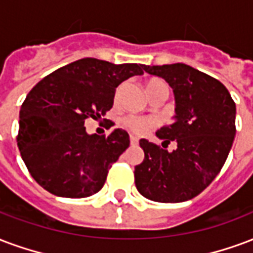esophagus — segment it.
Returning a JSON list of instances; mask_svg holds the SVG:
<instances>
[{
    "instance_id": "34e87169",
    "label": "esophagus",
    "mask_w": 253,
    "mask_h": 253,
    "mask_svg": "<svg viewBox=\"0 0 253 253\" xmlns=\"http://www.w3.org/2000/svg\"><path fill=\"white\" fill-rule=\"evenodd\" d=\"M130 143H131L132 146L138 145V138H136V136H134V135L130 136Z\"/></svg>"
}]
</instances>
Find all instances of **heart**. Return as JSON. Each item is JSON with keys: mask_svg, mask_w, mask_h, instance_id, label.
Returning <instances> with one entry per match:
<instances>
[{"mask_svg": "<svg viewBox=\"0 0 253 253\" xmlns=\"http://www.w3.org/2000/svg\"><path fill=\"white\" fill-rule=\"evenodd\" d=\"M162 83H164V82H161V80H150V82L146 83V91L149 93L151 89H154L157 85H160V84ZM122 125L126 127L127 130H130L131 132L136 134V135H142V134H145V132L149 131L150 128H153V127L157 125V121H155L154 118L127 115V117L123 118Z\"/></svg>", "mask_w": 253, "mask_h": 253, "instance_id": "b5f03b06", "label": "heart"}]
</instances>
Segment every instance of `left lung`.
Returning <instances> with one entry per match:
<instances>
[{
	"label": "left lung",
	"mask_w": 253,
	"mask_h": 253,
	"mask_svg": "<svg viewBox=\"0 0 253 253\" xmlns=\"http://www.w3.org/2000/svg\"><path fill=\"white\" fill-rule=\"evenodd\" d=\"M173 88L175 117L155 132L162 147L141 139L143 162L135 166V186L157 203H184L211 185L225 164L236 134V104L218 80L190 65H145ZM174 140L177 149L163 147Z\"/></svg>",
	"instance_id": "obj_1"
}]
</instances>
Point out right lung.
Masks as SVG:
<instances>
[{
    "instance_id": "right-lung-1",
    "label": "right lung",
    "mask_w": 253,
    "mask_h": 253,
    "mask_svg": "<svg viewBox=\"0 0 253 253\" xmlns=\"http://www.w3.org/2000/svg\"><path fill=\"white\" fill-rule=\"evenodd\" d=\"M143 67L87 57L56 69L31 89L20 110L17 145L37 184L68 198L89 197L103 188L130 136L122 128L89 135L84 122L104 117L118 85L143 74Z\"/></svg>"
}]
</instances>
